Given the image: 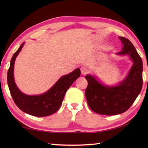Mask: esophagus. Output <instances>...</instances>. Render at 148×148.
I'll use <instances>...</instances> for the list:
<instances>
[{"instance_id":"1","label":"esophagus","mask_w":148,"mask_h":148,"mask_svg":"<svg viewBox=\"0 0 148 148\" xmlns=\"http://www.w3.org/2000/svg\"><path fill=\"white\" fill-rule=\"evenodd\" d=\"M80 71H81V73L82 74H86L87 72H88V69H87L86 67H84V66H82L81 67V69H80Z\"/></svg>"}]
</instances>
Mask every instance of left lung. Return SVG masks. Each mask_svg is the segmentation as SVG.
Here are the masks:
<instances>
[{
	"mask_svg": "<svg viewBox=\"0 0 148 148\" xmlns=\"http://www.w3.org/2000/svg\"><path fill=\"white\" fill-rule=\"evenodd\" d=\"M123 47L119 55H129L133 61L128 76L119 86H102L91 75L85 76L88 85L85 91L87 104L92 111L105 116L126 112L137 98L142 88V61L131 42L119 37Z\"/></svg>",
	"mask_w": 148,
	"mask_h": 148,
	"instance_id": "1",
	"label": "left lung"
}]
</instances>
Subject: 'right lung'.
Returning <instances> with one entry per match:
<instances>
[{
  "label": "right lung",
  "mask_w": 148,
  "mask_h": 148,
  "mask_svg": "<svg viewBox=\"0 0 148 148\" xmlns=\"http://www.w3.org/2000/svg\"><path fill=\"white\" fill-rule=\"evenodd\" d=\"M24 43L15 52L12 57L10 66L7 74V82L15 104L22 111L36 117L51 115L59 109L67 90L80 76V70L77 69L71 73L61 77L48 91L41 95L29 96L19 91L14 79V62Z\"/></svg>",
  "instance_id": "right-lung-1"
}]
</instances>
